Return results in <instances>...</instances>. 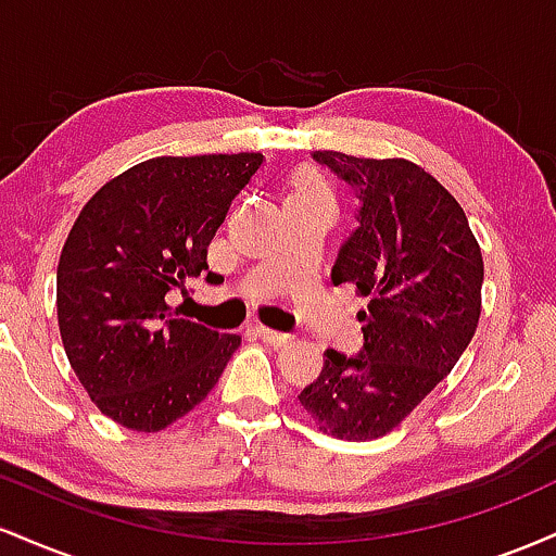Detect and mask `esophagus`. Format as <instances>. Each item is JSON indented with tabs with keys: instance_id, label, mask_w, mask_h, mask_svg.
Wrapping results in <instances>:
<instances>
[{
	"instance_id": "1",
	"label": "esophagus",
	"mask_w": 556,
	"mask_h": 556,
	"mask_svg": "<svg viewBox=\"0 0 556 556\" xmlns=\"http://www.w3.org/2000/svg\"><path fill=\"white\" fill-rule=\"evenodd\" d=\"M253 331H256V334H258L261 340H264L266 344H285L287 340H290V337L282 334V331H274V329H269V327H256Z\"/></svg>"
}]
</instances>
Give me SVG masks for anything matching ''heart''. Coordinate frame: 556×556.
<instances>
[{"label":"heart","instance_id":"b5f03b06","mask_svg":"<svg viewBox=\"0 0 556 556\" xmlns=\"http://www.w3.org/2000/svg\"><path fill=\"white\" fill-rule=\"evenodd\" d=\"M295 193L300 195H321V180L316 175H303L295 185Z\"/></svg>","mask_w":556,"mask_h":556}]
</instances>
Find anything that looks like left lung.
<instances>
[{
    "label": "left lung",
    "mask_w": 556,
    "mask_h": 556,
    "mask_svg": "<svg viewBox=\"0 0 556 556\" xmlns=\"http://www.w3.org/2000/svg\"><path fill=\"white\" fill-rule=\"evenodd\" d=\"M358 195V227L331 282L353 285L363 350L324 353L300 405L324 433L371 442L400 426L460 361L481 316L483 258L468 216L437 177L407 159L314 151Z\"/></svg>",
    "instance_id": "left-lung-1"
}]
</instances>
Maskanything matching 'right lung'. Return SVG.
<instances>
[{
	"label": "right lung",
	"mask_w": 556,
	"mask_h": 556,
	"mask_svg": "<svg viewBox=\"0 0 556 556\" xmlns=\"http://www.w3.org/2000/svg\"><path fill=\"white\" fill-rule=\"evenodd\" d=\"M261 154L156 156L117 175L70 229L56 266V321L93 405L154 433L212 392L240 334L177 316L167 303L208 271L206 253Z\"/></svg>",
	"instance_id": "add662e5"
}]
</instances>
